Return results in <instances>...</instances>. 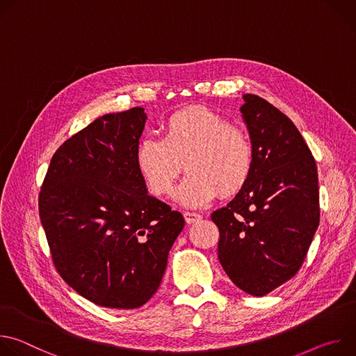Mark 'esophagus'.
Listing matches in <instances>:
<instances>
[{"label": "esophagus", "instance_id": "obj_1", "mask_svg": "<svg viewBox=\"0 0 356 356\" xmlns=\"http://www.w3.org/2000/svg\"><path fill=\"white\" fill-rule=\"evenodd\" d=\"M183 217L186 220L187 224H194L197 222L198 220H201V216L198 213H191V211H184L183 213Z\"/></svg>", "mask_w": 356, "mask_h": 356}]
</instances>
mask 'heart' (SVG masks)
I'll use <instances>...</instances> for the list:
<instances>
[{
    "instance_id": "heart-1",
    "label": "heart",
    "mask_w": 356,
    "mask_h": 356,
    "mask_svg": "<svg viewBox=\"0 0 356 356\" xmlns=\"http://www.w3.org/2000/svg\"><path fill=\"white\" fill-rule=\"evenodd\" d=\"M135 163L149 191L158 197L172 193L184 163L188 175L176 198L186 207H202L220 193L231 195L243 187L253 165V147L242 129L197 107L172 114L161 139H142Z\"/></svg>"
}]
</instances>
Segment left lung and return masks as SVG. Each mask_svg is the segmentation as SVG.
<instances>
[{
	"instance_id": "1",
	"label": "left lung",
	"mask_w": 356,
	"mask_h": 356,
	"mask_svg": "<svg viewBox=\"0 0 356 356\" xmlns=\"http://www.w3.org/2000/svg\"><path fill=\"white\" fill-rule=\"evenodd\" d=\"M243 99L252 170L211 220L225 273L241 290L261 297L290 280L307 257L320 224L318 175L296 125L259 95L243 94Z\"/></svg>"
}]
</instances>
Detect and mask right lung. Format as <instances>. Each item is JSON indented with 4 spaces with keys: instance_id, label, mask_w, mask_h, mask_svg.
Returning <instances> with one entry per match:
<instances>
[{
    "instance_id": "right-lung-1",
    "label": "right lung",
    "mask_w": 356,
    "mask_h": 356,
    "mask_svg": "<svg viewBox=\"0 0 356 356\" xmlns=\"http://www.w3.org/2000/svg\"><path fill=\"white\" fill-rule=\"evenodd\" d=\"M143 108L97 118L50 161L38 206L62 279L101 307L132 310L161 286L183 216L146 193L135 163Z\"/></svg>"
}]
</instances>
